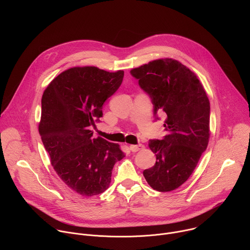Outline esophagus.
<instances>
[{"label": "esophagus", "mask_w": 250, "mask_h": 250, "mask_svg": "<svg viewBox=\"0 0 250 250\" xmlns=\"http://www.w3.org/2000/svg\"><path fill=\"white\" fill-rule=\"evenodd\" d=\"M141 147H142V146H141V145H138V146L131 145V146H128V148H129V150H130L131 152H136V151H138Z\"/></svg>", "instance_id": "obj_1"}]
</instances>
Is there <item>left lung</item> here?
<instances>
[{
    "label": "left lung",
    "instance_id": "1",
    "mask_svg": "<svg viewBox=\"0 0 250 250\" xmlns=\"http://www.w3.org/2000/svg\"><path fill=\"white\" fill-rule=\"evenodd\" d=\"M130 74L149 96L155 121L159 113L165 118L166 135L148 142L156 162L144 176L154 190L173 191L188 180L208 146V99L197 76L177 60H154Z\"/></svg>",
    "mask_w": 250,
    "mask_h": 250
}]
</instances>
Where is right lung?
Listing matches in <instances>:
<instances>
[{
  "label": "right lung",
  "instance_id": "right-lung-1",
  "mask_svg": "<svg viewBox=\"0 0 250 250\" xmlns=\"http://www.w3.org/2000/svg\"><path fill=\"white\" fill-rule=\"evenodd\" d=\"M124 75L123 70L111 73L94 66L70 68L42 95L39 130L44 148L61 180L85 197L108 189L114 165L125 157L119 145L94 138L91 130Z\"/></svg>",
  "mask_w": 250,
  "mask_h": 250
}]
</instances>
